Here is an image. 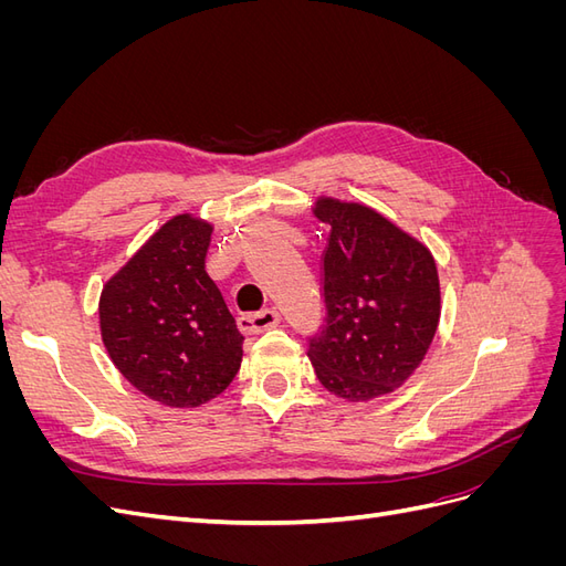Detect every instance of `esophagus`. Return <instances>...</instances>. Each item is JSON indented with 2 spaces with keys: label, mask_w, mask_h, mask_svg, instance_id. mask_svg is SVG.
I'll return each mask as SVG.
<instances>
[{
  "label": "esophagus",
  "mask_w": 566,
  "mask_h": 566,
  "mask_svg": "<svg viewBox=\"0 0 566 566\" xmlns=\"http://www.w3.org/2000/svg\"><path fill=\"white\" fill-rule=\"evenodd\" d=\"M279 323H281V314L276 310H264V312L245 314L238 318V328L248 335H256V333H264L269 328H276Z\"/></svg>",
  "instance_id": "34e87169"
}]
</instances>
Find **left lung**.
<instances>
[{
	"instance_id": "obj_1",
	"label": "left lung",
	"mask_w": 566,
	"mask_h": 566,
	"mask_svg": "<svg viewBox=\"0 0 566 566\" xmlns=\"http://www.w3.org/2000/svg\"><path fill=\"white\" fill-rule=\"evenodd\" d=\"M312 212L331 229L323 254L328 318L310 342L316 378L352 403L385 397L416 373L434 339V256L368 205L318 196Z\"/></svg>"
}]
</instances>
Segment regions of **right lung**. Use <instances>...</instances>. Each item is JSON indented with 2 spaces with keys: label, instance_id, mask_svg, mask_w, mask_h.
<instances>
[{
  "label": "right lung",
  "instance_id": "obj_1",
  "mask_svg": "<svg viewBox=\"0 0 566 566\" xmlns=\"http://www.w3.org/2000/svg\"><path fill=\"white\" fill-rule=\"evenodd\" d=\"M212 231L191 212L165 221L98 297L111 361L132 387L169 408L212 401L241 368L243 335L205 271Z\"/></svg>",
  "mask_w": 566,
  "mask_h": 566
}]
</instances>
